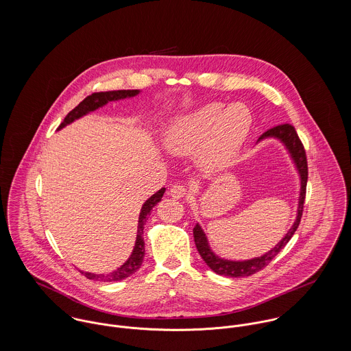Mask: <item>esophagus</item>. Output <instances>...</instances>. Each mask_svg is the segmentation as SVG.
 Instances as JSON below:
<instances>
[{"instance_id": "34e87169", "label": "esophagus", "mask_w": 351, "mask_h": 351, "mask_svg": "<svg viewBox=\"0 0 351 351\" xmlns=\"http://www.w3.org/2000/svg\"><path fill=\"white\" fill-rule=\"evenodd\" d=\"M169 195L171 196V197H174V199H182L185 195H186V188L185 186H182V185H173L171 188H170V192H169Z\"/></svg>"}]
</instances>
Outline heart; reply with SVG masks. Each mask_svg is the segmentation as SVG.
<instances>
[{
  "mask_svg": "<svg viewBox=\"0 0 351 351\" xmlns=\"http://www.w3.org/2000/svg\"><path fill=\"white\" fill-rule=\"evenodd\" d=\"M250 110L239 102L223 106L210 102L177 119L169 128L165 143L176 154L199 149V160L206 169L227 166L249 135Z\"/></svg>",
  "mask_w": 351,
  "mask_h": 351,
  "instance_id": "1",
  "label": "heart"
}]
</instances>
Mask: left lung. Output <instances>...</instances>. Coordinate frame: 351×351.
I'll list each match as a JSON object with an SVG mask.
<instances>
[{
  "label": "left lung",
  "instance_id": "obj_1",
  "mask_svg": "<svg viewBox=\"0 0 351 351\" xmlns=\"http://www.w3.org/2000/svg\"><path fill=\"white\" fill-rule=\"evenodd\" d=\"M274 138L280 141L284 147L288 151L292 162L295 163V167L299 173L300 177V195H299V205H298V213L293 226L289 228V231L285 234V237L271 249V250L265 252L261 256H255L251 259H243V261H232V259H226L215 254L212 251L208 238L201 228L200 224L197 223L193 228V237H195V243L197 251L201 255V258L205 261V263L216 273L220 276L226 277H247L259 270H262L265 266L270 263V261L285 247V245L291 241V238L295 235L299 224H300L301 215H302V208H304V199H305V188H306V180H308V165H306V156H305V150L304 146L299 139V135L295 130L293 125L291 124H280L277 127H273L263 132L256 143Z\"/></svg>",
  "mask_w": 351,
  "mask_h": 351
}]
</instances>
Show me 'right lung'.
Listing matches in <instances>:
<instances>
[{
    "label": "right lung",
    "mask_w": 351,
    "mask_h": 351,
    "mask_svg": "<svg viewBox=\"0 0 351 351\" xmlns=\"http://www.w3.org/2000/svg\"><path fill=\"white\" fill-rule=\"evenodd\" d=\"M141 93V90H112V92H100V93H93L90 96H88L82 102H80L73 110L69 112V114L64 117L63 123L59 125L58 130H62L63 127H66L67 124H71L74 120L95 112L96 109H99L101 106L106 105L109 101L124 100V99H131L135 97ZM165 188L159 189L156 193H154L149 200L143 204L142 209H141V215H139V220H138V235H136V241H135V246L134 250L131 252L130 258L116 270H113L112 273L108 274H96V273H89V271H81L86 278L89 280H95V281H121L130 276H132L135 271L139 270V267L143 263V258H145V239H143V230H145V224L146 220L150 215L151 209L162 200V196L165 193Z\"/></svg>",
    "instance_id": "add662e5"
}]
</instances>
